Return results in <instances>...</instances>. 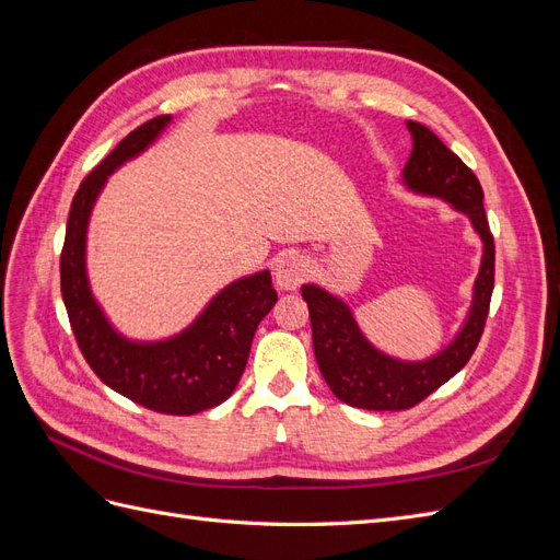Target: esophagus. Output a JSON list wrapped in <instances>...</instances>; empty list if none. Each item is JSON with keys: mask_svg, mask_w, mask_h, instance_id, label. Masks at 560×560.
Here are the masks:
<instances>
[{"mask_svg": "<svg viewBox=\"0 0 560 560\" xmlns=\"http://www.w3.org/2000/svg\"><path fill=\"white\" fill-rule=\"evenodd\" d=\"M308 270L311 268H308L306 257H301V254H296V252H290L276 264L273 278H276V284L280 287V290L294 292L296 287L308 278Z\"/></svg>", "mask_w": 560, "mask_h": 560, "instance_id": "obj_1", "label": "esophagus"}]
</instances>
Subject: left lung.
Wrapping results in <instances>:
<instances>
[{
  "mask_svg": "<svg viewBox=\"0 0 560 560\" xmlns=\"http://www.w3.org/2000/svg\"><path fill=\"white\" fill-rule=\"evenodd\" d=\"M406 128L413 138V151L401 171L404 186L422 196L442 198L467 214L474 231L481 235L483 257L463 329L442 352L422 362L389 358L366 341L341 299L317 284L301 287V296L308 303L313 350L322 378L338 399L366 411L411 409L451 381L479 346L495 282V243L477 175L430 128L416 121H406Z\"/></svg>",
  "mask_w": 560,
  "mask_h": 560,
  "instance_id": "1",
  "label": "left lung"
}]
</instances>
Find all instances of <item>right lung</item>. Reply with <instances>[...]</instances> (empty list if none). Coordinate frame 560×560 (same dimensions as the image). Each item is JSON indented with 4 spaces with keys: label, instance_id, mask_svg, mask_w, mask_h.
Segmentation results:
<instances>
[{
    "label": "right lung",
    "instance_id": "right-lung-1",
    "mask_svg": "<svg viewBox=\"0 0 560 560\" xmlns=\"http://www.w3.org/2000/svg\"><path fill=\"white\" fill-rule=\"evenodd\" d=\"M167 124L171 114L128 132L81 182L67 217L60 290L79 350L100 381L144 409L194 416L233 395L249 358L254 331L276 306L278 294L268 270H259L224 287L189 327L165 341H130L109 325L86 276L89 219L107 177L142 154Z\"/></svg>",
    "mask_w": 560,
    "mask_h": 560
}]
</instances>
